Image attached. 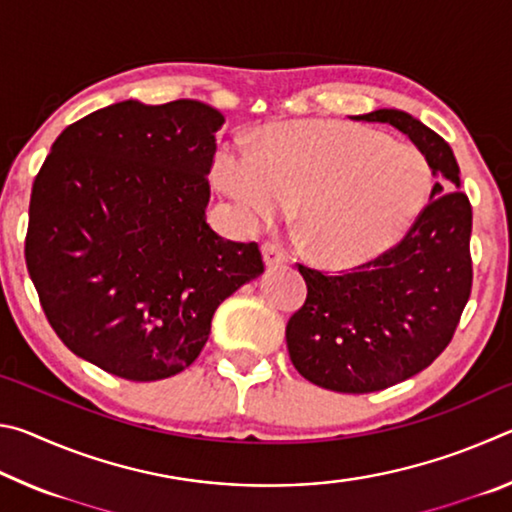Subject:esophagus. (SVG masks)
Segmentation results:
<instances>
[{"mask_svg": "<svg viewBox=\"0 0 512 512\" xmlns=\"http://www.w3.org/2000/svg\"><path fill=\"white\" fill-rule=\"evenodd\" d=\"M262 255H264V262L268 268L287 262V253H284V250L277 244H273V241H266V244L262 246Z\"/></svg>", "mask_w": 512, "mask_h": 512, "instance_id": "obj_1", "label": "esophagus"}]
</instances>
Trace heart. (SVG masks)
Wrapping results in <instances>:
<instances>
[{
  "mask_svg": "<svg viewBox=\"0 0 512 512\" xmlns=\"http://www.w3.org/2000/svg\"><path fill=\"white\" fill-rule=\"evenodd\" d=\"M214 180L248 228L298 201L311 253L329 266H359L404 239L429 201L433 171L420 149L375 128L291 121L255 149H219Z\"/></svg>",
  "mask_w": 512,
  "mask_h": 512,
  "instance_id": "obj_1",
  "label": "heart"
}]
</instances>
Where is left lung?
I'll list each match as a JSON object with an SVG mask.
<instances>
[{"label": "left lung", "instance_id": "8db88e82", "mask_svg": "<svg viewBox=\"0 0 512 512\" xmlns=\"http://www.w3.org/2000/svg\"><path fill=\"white\" fill-rule=\"evenodd\" d=\"M357 119L409 135L438 180L418 221L388 253L341 275L298 264L307 300L287 323L289 357L311 384L354 395L384 391L431 366L472 291V205L452 146L404 110Z\"/></svg>", "mask_w": 512, "mask_h": 512}]
</instances>
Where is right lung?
I'll list each match as a JSON object with an SVG mask.
<instances>
[{"label": "right lung", "instance_id": "obj_1", "mask_svg": "<svg viewBox=\"0 0 512 512\" xmlns=\"http://www.w3.org/2000/svg\"><path fill=\"white\" fill-rule=\"evenodd\" d=\"M207 103L121 101L67 126L36 176L24 257L76 357L131 381L192 366L216 307L264 273L259 246L207 223Z\"/></svg>", "mask_w": 512, "mask_h": 512}]
</instances>
